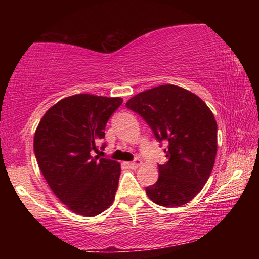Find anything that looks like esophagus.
Wrapping results in <instances>:
<instances>
[{"label": "esophagus", "instance_id": "esophagus-1", "mask_svg": "<svg viewBox=\"0 0 259 259\" xmlns=\"http://www.w3.org/2000/svg\"><path fill=\"white\" fill-rule=\"evenodd\" d=\"M128 166H130L131 169H136V168H138V166L140 165V161L138 160V159H135L134 161H131V162H128Z\"/></svg>", "mask_w": 259, "mask_h": 259}]
</instances>
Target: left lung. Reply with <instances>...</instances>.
<instances>
[{
  "label": "left lung",
  "instance_id": "left-lung-1",
  "mask_svg": "<svg viewBox=\"0 0 259 259\" xmlns=\"http://www.w3.org/2000/svg\"><path fill=\"white\" fill-rule=\"evenodd\" d=\"M125 106L139 114L156 140L168 142L166 161L159 179L145 188L153 202L181 207L202 190L212 171L217 153V123L202 99L174 84L143 91Z\"/></svg>",
  "mask_w": 259,
  "mask_h": 259
}]
</instances>
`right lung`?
Segmentation results:
<instances>
[{
  "label": "right lung",
  "mask_w": 259,
  "mask_h": 259,
  "mask_svg": "<svg viewBox=\"0 0 259 259\" xmlns=\"http://www.w3.org/2000/svg\"><path fill=\"white\" fill-rule=\"evenodd\" d=\"M122 102L89 94L66 97L48 109L35 131L34 153L42 175L57 198L77 214L97 216L115 198L120 163L91 153L98 151L107 121Z\"/></svg>",
  "instance_id": "obj_1"
}]
</instances>
